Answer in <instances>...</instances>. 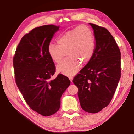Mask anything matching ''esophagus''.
Returning a JSON list of instances; mask_svg holds the SVG:
<instances>
[{"label": "esophagus", "mask_w": 134, "mask_h": 134, "mask_svg": "<svg viewBox=\"0 0 134 134\" xmlns=\"http://www.w3.org/2000/svg\"><path fill=\"white\" fill-rule=\"evenodd\" d=\"M69 78V79H70V81H72V79H73V78H72V77H71V76H70Z\"/></svg>", "instance_id": "34e87169"}]
</instances>
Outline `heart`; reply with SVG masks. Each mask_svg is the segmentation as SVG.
I'll use <instances>...</instances> for the list:
<instances>
[{
	"instance_id": "b5f03b06",
	"label": "heart",
	"mask_w": 134,
	"mask_h": 134,
	"mask_svg": "<svg viewBox=\"0 0 134 134\" xmlns=\"http://www.w3.org/2000/svg\"><path fill=\"white\" fill-rule=\"evenodd\" d=\"M57 41L58 45L49 44L48 53L52 60L57 64L62 62L66 53L68 57L57 66V71L64 75L76 74L80 63H87L93 54V34L86 25L76 26L65 32Z\"/></svg>"
}]
</instances>
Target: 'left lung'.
<instances>
[{
  "label": "left lung",
  "mask_w": 134,
  "mask_h": 134,
  "mask_svg": "<svg viewBox=\"0 0 134 134\" xmlns=\"http://www.w3.org/2000/svg\"><path fill=\"white\" fill-rule=\"evenodd\" d=\"M96 40L89 62L72 80L78 88L80 106L94 113L108 106L121 77V51L113 36L103 26L89 23Z\"/></svg>",
  "instance_id": "left-lung-1"
}]
</instances>
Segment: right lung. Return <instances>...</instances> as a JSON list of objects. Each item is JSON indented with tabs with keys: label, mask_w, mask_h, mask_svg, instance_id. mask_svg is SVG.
I'll return each mask as SVG.
<instances>
[{
	"label": "right lung",
	"mask_w": 134,
	"mask_h": 134,
	"mask_svg": "<svg viewBox=\"0 0 134 134\" xmlns=\"http://www.w3.org/2000/svg\"><path fill=\"white\" fill-rule=\"evenodd\" d=\"M59 28L47 25L32 29L22 38L13 58L18 89L31 109L44 116L59 110L61 97L70 84L62 74L51 79L55 66L48 47Z\"/></svg>",
	"instance_id": "obj_1"
}]
</instances>
